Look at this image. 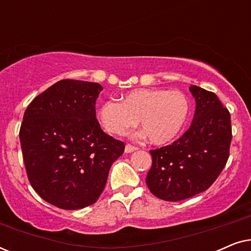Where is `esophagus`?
I'll list each match as a JSON object with an SVG mask.
<instances>
[{
	"mask_svg": "<svg viewBox=\"0 0 251 251\" xmlns=\"http://www.w3.org/2000/svg\"><path fill=\"white\" fill-rule=\"evenodd\" d=\"M138 149H137L136 146L131 145V144H126V149H125V152L126 153H131V152H135V151H137Z\"/></svg>",
	"mask_w": 251,
	"mask_h": 251,
	"instance_id": "34e87169",
	"label": "esophagus"
}]
</instances>
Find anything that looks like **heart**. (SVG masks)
<instances>
[{
    "label": "heart",
    "mask_w": 251,
    "mask_h": 251,
    "mask_svg": "<svg viewBox=\"0 0 251 251\" xmlns=\"http://www.w3.org/2000/svg\"><path fill=\"white\" fill-rule=\"evenodd\" d=\"M190 102L179 91L150 88L130 91L120 102L107 100L99 107L98 116L114 135H126L140 120L143 131L151 143H170L186 125Z\"/></svg>",
    "instance_id": "1"
}]
</instances>
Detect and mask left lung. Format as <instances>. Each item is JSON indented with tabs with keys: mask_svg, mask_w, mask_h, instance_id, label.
I'll return each mask as SVG.
<instances>
[{
	"mask_svg": "<svg viewBox=\"0 0 251 251\" xmlns=\"http://www.w3.org/2000/svg\"><path fill=\"white\" fill-rule=\"evenodd\" d=\"M197 101L190 129L170 145L151 150L146 184L156 198L181 201L208 190L226 166L232 140L231 115L214 92L190 88Z\"/></svg>",
	"mask_w": 251,
	"mask_h": 251,
	"instance_id": "left-lung-1",
	"label": "left lung"
}]
</instances>
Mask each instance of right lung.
I'll return each instance as SVG.
<instances>
[{"label": "right lung", "instance_id": "add662e5", "mask_svg": "<svg viewBox=\"0 0 251 251\" xmlns=\"http://www.w3.org/2000/svg\"><path fill=\"white\" fill-rule=\"evenodd\" d=\"M99 83L61 80L33 99L20 126L24 163L32 187L65 210L94 204L125 143L96 119Z\"/></svg>", "mask_w": 251, "mask_h": 251}]
</instances>
